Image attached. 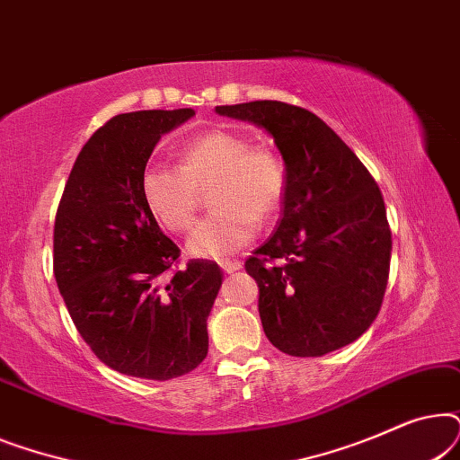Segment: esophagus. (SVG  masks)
<instances>
[{"label": "esophagus", "mask_w": 460, "mask_h": 460, "mask_svg": "<svg viewBox=\"0 0 460 460\" xmlns=\"http://www.w3.org/2000/svg\"><path fill=\"white\" fill-rule=\"evenodd\" d=\"M219 266H222V270L226 274H232V272H236V270H241V261H236V260H222L219 261Z\"/></svg>", "instance_id": "34e87169"}]
</instances>
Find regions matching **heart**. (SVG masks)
I'll return each mask as SVG.
<instances>
[{
  "label": "heart",
  "instance_id": "1",
  "mask_svg": "<svg viewBox=\"0 0 460 460\" xmlns=\"http://www.w3.org/2000/svg\"><path fill=\"white\" fill-rule=\"evenodd\" d=\"M207 188L213 211L194 226L188 253L219 260L243 249L257 222H268L280 211L287 194L285 161L247 136L217 129L184 144L178 167L148 165L140 175L148 213L175 234L190 228L200 190Z\"/></svg>",
  "mask_w": 460,
  "mask_h": 460
}]
</instances>
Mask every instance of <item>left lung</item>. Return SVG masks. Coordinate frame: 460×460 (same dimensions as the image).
Instances as JSON below:
<instances>
[{
	"mask_svg": "<svg viewBox=\"0 0 460 460\" xmlns=\"http://www.w3.org/2000/svg\"><path fill=\"white\" fill-rule=\"evenodd\" d=\"M272 134L287 167L279 228L247 257L270 343L324 356L356 341L381 310L392 230L376 181L314 112L279 100L217 106Z\"/></svg>",
	"mask_w": 460,
	"mask_h": 460,
	"instance_id": "obj_1",
	"label": "left lung"
}]
</instances>
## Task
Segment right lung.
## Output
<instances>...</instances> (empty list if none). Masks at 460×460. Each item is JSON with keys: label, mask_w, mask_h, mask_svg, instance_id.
<instances>
[{"label": "right lung", "mask_w": 460, "mask_h": 460, "mask_svg": "<svg viewBox=\"0 0 460 460\" xmlns=\"http://www.w3.org/2000/svg\"><path fill=\"white\" fill-rule=\"evenodd\" d=\"M192 115L112 117L81 148L56 211L54 276L79 335L106 367L140 379H173L205 360L207 316L224 279L207 260L171 272L180 249L140 194L156 142Z\"/></svg>", "instance_id": "1"}]
</instances>
